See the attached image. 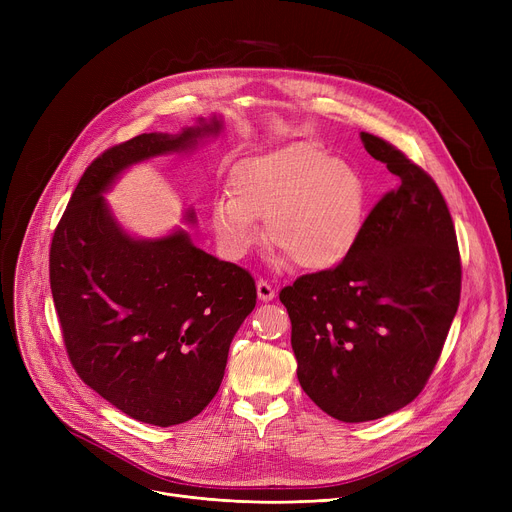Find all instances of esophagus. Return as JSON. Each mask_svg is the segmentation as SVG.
Returning a JSON list of instances; mask_svg holds the SVG:
<instances>
[{
    "instance_id": "34e87169",
    "label": "esophagus",
    "mask_w": 512,
    "mask_h": 512,
    "mask_svg": "<svg viewBox=\"0 0 512 512\" xmlns=\"http://www.w3.org/2000/svg\"><path fill=\"white\" fill-rule=\"evenodd\" d=\"M257 297H259V301H263V303H267V301H274V297H276V288H274L270 282L259 280V282H257Z\"/></svg>"
}]
</instances>
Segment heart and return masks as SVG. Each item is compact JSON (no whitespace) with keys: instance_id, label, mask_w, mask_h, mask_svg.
<instances>
[{"instance_id":"1","label":"heart","mask_w":512,"mask_h":512,"mask_svg":"<svg viewBox=\"0 0 512 512\" xmlns=\"http://www.w3.org/2000/svg\"><path fill=\"white\" fill-rule=\"evenodd\" d=\"M228 195L211 205V226L230 259L265 234L303 270H334L351 257L365 226V180L348 161L311 143H292L238 161Z\"/></svg>"}]
</instances>
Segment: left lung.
<instances>
[{"mask_svg": "<svg viewBox=\"0 0 512 512\" xmlns=\"http://www.w3.org/2000/svg\"><path fill=\"white\" fill-rule=\"evenodd\" d=\"M361 143L398 184L334 270L282 288L305 394L330 417H386L423 390L461 299V257L436 182L390 143Z\"/></svg>", "mask_w": 512, "mask_h": 512, "instance_id": "8db88e82", "label": "left lung"}]
</instances>
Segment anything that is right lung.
<instances>
[{"label": "right lung", "mask_w": 512, "mask_h": 512, "mask_svg": "<svg viewBox=\"0 0 512 512\" xmlns=\"http://www.w3.org/2000/svg\"><path fill=\"white\" fill-rule=\"evenodd\" d=\"M222 130L213 114L107 149L80 178L51 240V294L80 380L159 427L197 417L220 390L230 342L257 303L255 280L199 249L184 228L130 234L105 193L128 168L191 153ZM184 222L197 224L193 207Z\"/></svg>", "instance_id": "right-lung-1"}]
</instances>
